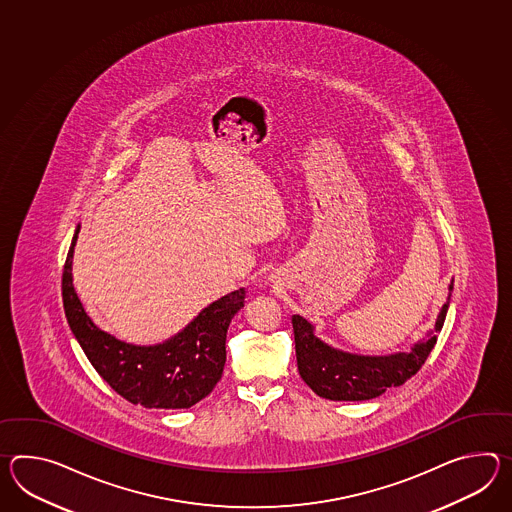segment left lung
Wrapping results in <instances>:
<instances>
[{"mask_svg": "<svg viewBox=\"0 0 512 512\" xmlns=\"http://www.w3.org/2000/svg\"><path fill=\"white\" fill-rule=\"evenodd\" d=\"M448 290V299L426 338L417 341L408 353L389 356H364L330 347L329 343L319 340L312 323L296 314L292 318V327L299 375L316 395L329 400H371L380 397L387 387L402 386L421 369L428 354L432 353L450 307L454 281Z\"/></svg>", "mask_w": 512, "mask_h": 512, "instance_id": "1", "label": "left lung"}]
</instances>
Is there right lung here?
Returning <instances> with one entry per match:
<instances>
[{"label": "right lung", "instance_id": "right-lung-1", "mask_svg": "<svg viewBox=\"0 0 512 512\" xmlns=\"http://www.w3.org/2000/svg\"><path fill=\"white\" fill-rule=\"evenodd\" d=\"M75 229L62 273V299L69 329L95 371L128 402L150 409H185L207 397L226 364V334L244 307L239 288L202 308L178 334L156 345H136L99 329L86 314L73 286Z\"/></svg>", "mask_w": 512, "mask_h": 512}]
</instances>
